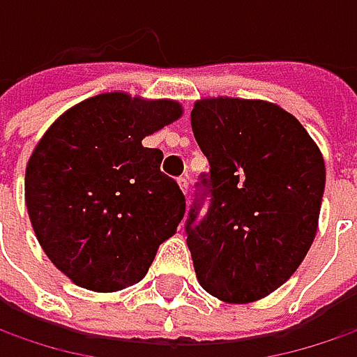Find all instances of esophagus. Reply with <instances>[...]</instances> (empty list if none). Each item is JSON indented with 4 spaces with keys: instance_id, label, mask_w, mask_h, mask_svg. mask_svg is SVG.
Returning a JSON list of instances; mask_svg holds the SVG:
<instances>
[{
    "instance_id": "obj_1",
    "label": "esophagus",
    "mask_w": 357,
    "mask_h": 357,
    "mask_svg": "<svg viewBox=\"0 0 357 357\" xmlns=\"http://www.w3.org/2000/svg\"><path fill=\"white\" fill-rule=\"evenodd\" d=\"M178 183H179V188H181V192L188 195V188H190V179L185 178V176H181V178H178Z\"/></svg>"
}]
</instances>
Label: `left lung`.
Masks as SVG:
<instances>
[{
    "mask_svg": "<svg viewBox=\"0 0 357 357\" xmlns=\"http://www.w3.org/2000/svg\"><path fill=\"white\" fill-rule=\"evenodd\" d=\"M192 130L209 162L185 220L197 280L224 302L259 300L316 238L324 160L302 123L268 101H197Z\"/></svg>",
    "mask_w": 357,
    "mask_h": 357,
    "instance_id": "left-lung-1",
    "label": "left lung"
}]
</instances>
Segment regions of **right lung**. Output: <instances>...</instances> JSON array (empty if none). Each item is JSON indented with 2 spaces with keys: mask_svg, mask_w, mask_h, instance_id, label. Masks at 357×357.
I'll list each match as a JSON object with an SVG mask.
<instances>
[{
  "mask_svg": "<svg viewBox=\"0 0 357 357\" xmlns=\"http://www.w3.org/2000/svg\"><path fill=\"white\" fill-rule=\"evenodd\" d=\"M181 116L176 101L103 93L55 121L25 169V204L39 243L77 286L137 284L185 213L178 181L146 135Z\"/></svg>",
  "mask_w": 357,
  "mask_h": 357,
  "instance_id": "right-lung-1",
  "label": "right lung"
}]
</instances>
